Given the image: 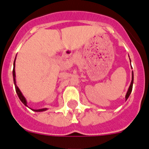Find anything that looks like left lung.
Masks as SVG:
<instances>
[{
  "instance_id": "obj_1",
  "label": "left lung",
  "mask_w": 149,
  "mask_h": 149,
  "mask_svg": "<svg viewBox=\"0 0 149 149\" xmlns=\"http://www.w3.org/2000/svg\"><path fill=\"white\" fill-rule=\"evenodd\" d=\"M133 82H134V73H133V72H132V80H131V84H130L129 88H128V91H127L126 95H125V100H128V98L129 97L130 94H131V91H132V88H133Z\"/></svg>"
}]
</instances>
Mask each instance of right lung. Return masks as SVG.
<instances>
[{
    "mask_svg": "<svg viewBox=\"0 0 149 149\" xmlns=\"http://www.w3.org/2000/svg\"><path fill=\"white\" fill-rule=\"evenodd\" d=\"M15 59L14 61V68H13V81H14V84H15V91H16V93H17V94H18V97H19L20 100H21V102H22L23 103H24V105H26V106H27V102H26V99H25V97L24 96H23L22 93L21 92V91H20L19 88H18V86L16 85V81H15ZM33 111H36V112H41V111H47V108H42V109H38V110H33L32 109Z\"/></svg>",
    "mask_w": 149,
    "mask_h": 149,
    "instance_id": "right-lung-1",
    "label": "right lung"
}]
</instances>
